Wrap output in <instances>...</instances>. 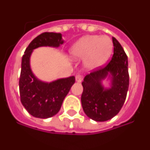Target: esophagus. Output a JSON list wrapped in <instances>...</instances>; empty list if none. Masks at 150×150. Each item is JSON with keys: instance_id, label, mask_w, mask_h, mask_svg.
<instances>
[{"instance_id": "1", "label": "esophagus", "mask_w": 150, "mask_h": 150, "mask_svg": "<svg viewBox=\"0 0 150 150\" xmlns=\"http://www.w3.org/2000/svg\"><path fill=\"white\" fill-rule=\"evenodd\" d=\"M83 79V77L82 75H77L76 76H75V80L77 81V82H81Z\"/></svg>"}]
</instances>
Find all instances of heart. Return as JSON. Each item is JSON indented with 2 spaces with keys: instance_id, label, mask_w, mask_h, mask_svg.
Masks as SVG:
<instances>
[{
  "instance_id": "obj_1",
  "label": "heart",
  "mask_w": 150,
  "mask_h": 150,
  "mask_svg": "<svg viewBox=\"0 0 150 150\" xmlns=\"http://www.w3.org/2000/svg\"><path fill=\"white\" fill-rule=\"evenodd\" d=\"M113 49V42L108 36L87 35L79 40L71 49L74 59H83L90 71L100 67L106 62Z\"/></svg>"
}]
</instances>
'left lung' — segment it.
<instances>
[{
	"label": "left lung",
	"mask_w": 150,
	"mask_h": 150,
	"mask_svg": "<svg viewBox=\"0 0 150 150\" xmlns=\"http://www.w3.org/2000/svg\"><path fill=\"white\" fill-rule=\"evenodd\" d=\"M112 40L114 54L111 60L103 67L86 75L82 82L83 110L88 117L97 122L107 121L120 111L129 87L127 54L115 37ZM108 75L112 78V86L105 89L101 81Z\"/></svg>",
	"instance_id": "8db88e82"
}]
</instances>
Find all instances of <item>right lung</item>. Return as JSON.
<instances>
[{
  "mask_svg": "<svg viewBox=\"0 0 150 150\" xmlns=\"http://www.w3.org/2000/svg\"><path fill=\"white\" fill-rule=\"evenodd\" d=\"M63 42L61 33L44 32L36 36L24 52L19 77L20 100L28 113L35 118L48 119L57 114L75 79L71 76L51 83L40 81L31 70V53L38 47H58Z\"/></svg>",
  "mask_w": 150,
  "mask_h": 150,
  "instance_id": "1",
  "label": "right lung"
}]
</instances>
